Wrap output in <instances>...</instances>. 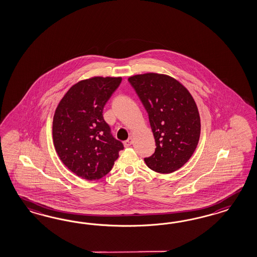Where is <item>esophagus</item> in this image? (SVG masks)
<instances>
[{"label": "esophagus", "instance_id": "1", "mask_svg": "<svg viewBox=\"0 0 257 257\" xmlns=\"http://www.w3.org/2000/svg\"><path fill=\"white\" fill-rule=\"evenodd\" d=\"M133 140L130 138V139H128L127 140H125L124 142H123V145H124L125 148H128V147H130L131 145H132Z\"/></svg>", "mask_w": 257, "mask_h": 257}]
</instances>
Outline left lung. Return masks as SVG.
<instances>
[{"instance_id":"obj_1","label":"left lung","mask_w":257,"mask_h":257,"mask_svg":"<svg viewBox=\"0 0 257 257\" xmlns=\"http://www.w3.org/2000/svg\"><path fill=\"white\" fill-rule=\"evenodd\" d=\"M149 115L156 152L144 158L159 173L179 170L192 156L201 134V118L193 97L179 81L148 72L128 78Z\"/></svg>"}]
</instances>
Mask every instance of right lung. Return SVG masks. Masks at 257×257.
<instances>
[{"instance_id": "1", "label": "right lung", "mask_w": 257, "mask_h": 257, "mask_svg": "<svg viewBox=\"0 0 257 257\" xmlns=\"http://www.w3.org/2000/svg\"><path fill=\"white\" fill-rule=\"evenodd\" d=\"M121 77L95 76L73 85L55 109L53 140L63 164L83 179L99 180L123 150L102 117V110Z\"/></svg>"}]
</instances>
